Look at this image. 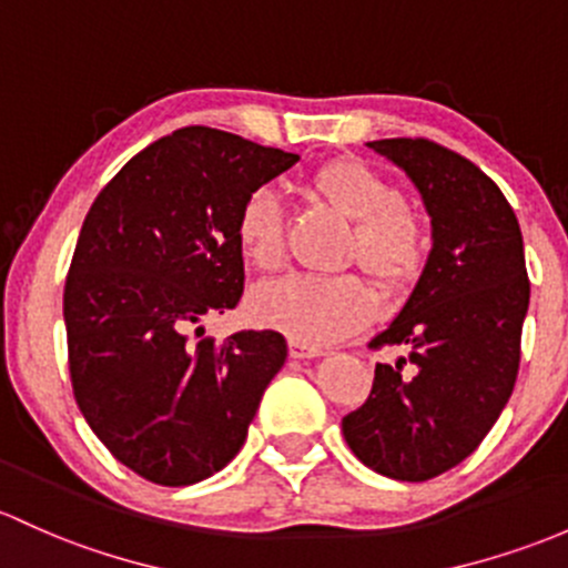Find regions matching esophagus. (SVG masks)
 <instances>
[{"instance_id": "esophagus-1", "label": "esophagus", "mask_w": 568, "mask_h": 568, "mask_svg": "<svg viewBox=\"0 0 568 568\" xmlns=\"http://www.w3.org/2000/svg\"><path fill=\"white\" fill-rule=\"evenodd\" d=\"M320 355H325V352L316 349V346L301 344V341H290V357H295V359H308V357H320Z\"/></svg>"}]
</instances>
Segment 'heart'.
I'll return each mask as SVG.
<instances>
[{
  "instance_id": "1",
  "label": "heart",
  "mask_w": 568,
  "mask_h": 568,
  "mask_svg": "<svg viewBox=\"0 0 568 568\" xmlns=\"http://www.w3.org/2000/svg\"><path fill=\"white\" fill-rule=\"evenodd\" d=\"M311 189L355 219L349 257H355L384 290L414 284L425 271L430 233L425 219L398 200V189L363 160L327 162L311 179ZM235 241L243 257L260 271H273L284 260V211L271 189H254L235 216ZM260 325L273 327L308 346H325L368 325L374 316V292L355 273L314 276L286 273L260 284L248 297Z\"/></svg>"
}]
</instances>
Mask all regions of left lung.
<instances>
[{
    "label": "left lung",
    "instance_id": "left-lung-1",
    "mask_svg": "<svg viewBox=\"0 0 568 568\" xmlns=\"http://www.w3.org/2000/svg\"><path fill=\"white\" fill-rule=\"evenodd\" d=\"M368 145L419 189L433 248L404 311L371 341V349L406 346L408 357L376 365L368 398L341 430L376 474L425 481L479 447L515 389L530 297L526 254L509 200L471 160L428 138Z\"/></svg>",
    "mask_w": 568,
    "mask_h": 568
}]
</instances>
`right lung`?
<instances>
[{"label": "right lung", "instance_id": "add662e5", "mask_svg": "<svg viewBox=\"0 0 568 568\" xmlns=\"http://www.w3.org/2000/svg\"><path fill=\"white\" fill-rule=\"evenodd\" d=\"M301 156L211 126H184L132 156L97 194L64 284L72 393L115 460L184 487L246 442L286 359L276 331L192 338L235 308L243 200Z\"/></svg>", "mask_w": 568, "mask_h": 568}]
</instances>
